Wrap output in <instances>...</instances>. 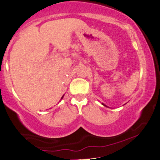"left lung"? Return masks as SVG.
<instances>
[{"label":"left lung","mask_w":160,"mask_h":160,"mask_svg":"<svg viewBox=\"0 0 160 160\" xmlns=\"http://www.w3.org/2000/svg\"><path fill=\"white\" fill-rule=\"evenodd\" d=\"M102 106H106V107H108V106H106V105H105V104H104V103H102Z\"/></svg>","instance_id":"1"}]
</instances>
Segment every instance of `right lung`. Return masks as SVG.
I'll return each instance as SVG.
<instances>
[{
    "mask_svg": "<svg viewBox=\"0 0 160 160\" xmlns=\"http://www.w3.org/2000/svg\"><path fill=\"white\" fill-rule=\"evenodd\" d=\"M63 96H64V95H63V97H61V99H63Z\"/></svg>",
    "mask_w": 160,
    "mask_h": 160,
    "instance_id": "1",
    "label": "right lung"
}]
</instances>
